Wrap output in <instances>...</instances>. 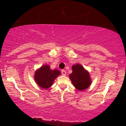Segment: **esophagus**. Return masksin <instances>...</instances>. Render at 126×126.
<instances>
[{
  "instance_id": "esophagus-1",
  "label": "esophagus",
  "mask_w": 126,
  "mask_h": 126,
  "mask_svg": "<svg viewBox=\"0 0 126 126\" xmlns=\"http://www.w3.org/2000/svg\"><path fill=\"white\" fill-rule=\"evenodd\" d=\"M62 75H63V76H66V72L65 70H62Z\"/></svg>"
}]
</instances>
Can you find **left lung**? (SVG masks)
<instances>
[{"mask_svg":"<svg viewBox=\"0 0 126 126\" xmlns=\"http://www.w3.org/2000/svg\"><path fill=\"white\" fill-rule=\"evenodd\" d=\"M72 72L69 75L74 87L79 91H83L90 86L91 80L90 73L80 64L72 66Z\"/></svg>","mask_w":126,"mask_h":126,"instance_id":"left-lung-1","label":"left lung"}]
</instances>
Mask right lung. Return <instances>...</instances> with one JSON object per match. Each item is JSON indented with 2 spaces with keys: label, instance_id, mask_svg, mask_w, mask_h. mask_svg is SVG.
<instances>
[{
  "label": "right lung",
  "instance_id": "right-lung-1",
  "mask_svg": "<svg viewBox=\"0 0 126 126\" xmlns=\"http://www.w3.org/2000/svg\"><path fill=\"white\" fill-rule=\"evenodd\" d=\"M60 74V72L58 70H52L49 65L44 64L36 71L34 78L39 87L47 89L52 85L55 79Z\"/></svg>",
  "mask_w": 126,
  "mask_h": 126
}]
</instances>
